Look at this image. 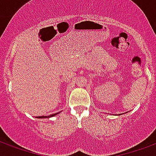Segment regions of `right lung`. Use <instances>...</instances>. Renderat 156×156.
<instances>
[{"label": "right lung", "instance_id": "obj_1", "mask_svg": "<svg viewBox=\"0 0 156 156\" xmlns=\"http://www.w3.org/2000/svg\"><path fill=\"white\" fill-rule=\"evenodd\" d=\"M58 115V113H57V114H54V115H50V116H39V117H37V119H45V118H50V117H52V116H55V115Z\"/></svg>", "mask_w": 156, "mask_h": 156}]
</instances>
